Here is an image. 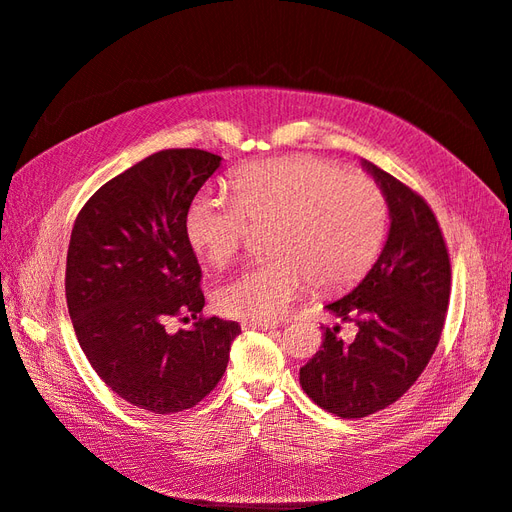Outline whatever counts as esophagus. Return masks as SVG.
Instances as JSON below:
<instances>
[{"label": "esophagus", "instance_id": "34e87169", "mask_svg": "<svg viewBox=\"0 0 512 512\" xmlns=\"http://www.w3.org/2000/svg\"><path fill=\"white\" fill-rule=\"evenodd\" d=\"M244 329H257V331H270V329H277L275 323H255V320H246L242 323Z\"/></svg>", "mask_w": 512, "mask_h": 512}]
</instances>
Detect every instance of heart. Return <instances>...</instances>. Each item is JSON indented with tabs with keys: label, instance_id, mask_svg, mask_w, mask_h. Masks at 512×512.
<instances>
[{
	"label": "heart",
	"instance_id": "obj_1",
	"mask_svg": "<svg viewBox=\"0 0 512 512\" xmlns=\"http://www.w3.org/2000/svg\"><path fill=\"white\" fill-rule=\"evenodd\" d=\"M233 196L202 189L185 216L200 259L227 266L253 227H270V259L222 281L213 301L227 316L275 323L307 283L342 290L360 281L382 251L388 202L373 178L316 157L248 163L233 174Z\"/></svg>",
	"mask_w": 512,
	"mask_h": 512
}]
</instances>
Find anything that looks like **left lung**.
<instances>
[{"label":"left lung","instance_id":"8db88e82","mask_svg":"<svg viewBox=\"0 0 512 512\" xmlns=\"http://www.w3.org/2000/svg\"><path fill=\"white\" fill-rule=\"evenodd\" d=\"M382 187L390 229L382 255L355 288L325 307L358 327L344 342L323 327V344L301 386L323 410L362 419L395 403L417 382L441 340L451 290L449 253L427 202L395 176L362 161Z\"/></svg>","mask_w":512,"mask_h":512}]
</instances>
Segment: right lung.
<instances>
[{
    "instance_id": "1",
    "label": "right lung",
    "mask_w": 512,
    "mask_h": 512,
    "mask_svg": "<svg viewBox=\"0 0 512 512\" xmlns=\"http://www.w3.org/2000/svg\"><path fill=\"white\" fill-rule=\"evenodd\" d=\"M220 163L196 148L154 152L104 183L71 231L65 294L80 347L106 386L154 414L205 399L242 331L198 316L202 272L185 233L187 209ZM172 315L197 323L170 335Z\"/></svg>"
}]
</instances>
